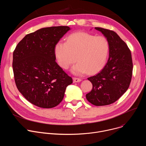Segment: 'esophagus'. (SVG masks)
<instances>
[{
	"mask_svg": "<svg viewBox=\"0 0 146 146\" xmlns=\"http://www.w3.org/2000/svg\"><path fill=\"white\" fill-rule=\"evenodd\" d=\"M73 82H80V81H81V79L80 78L73 77Z\"/></svg>",
	"mask_w": 146,
	"mask_h": 146,
	"instance_id": "34e87169",
	"label": "esophagus"
}]
</instances>
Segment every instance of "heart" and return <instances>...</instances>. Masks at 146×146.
Segmentation results:
<instances>
[{
    "mask_svg": "<svg viewBox=\"0 0 146 146\" xmlns=\"http://www.w3.org/2000/svg\"><path fill=\"white\" fill-rule=\"evenodd\" d=\"M109 51V43L106 37L95 36L84 32L70 35L66 42H58L55 54L59 65L67 69L77 61L72 69L76 74H95L105 66Z\"/></svg>",
    "mask_w": 146,
    "mask_h": 146,
    "instance_id": "b5f03b06",
    "label": "heart"
}]
</instances>
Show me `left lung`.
<instances>
[{
    "label": "left lung",
    "mask_w": 146,
    "mask_h": 146,
    "mask_svg": "<svg viewBox=\"0 0 146 146\" xmlns=\"http://www.w3.org/2000/svg\"><path fill=\"white\" fill-rule=\"evenodd\" d=\"M95 28L109 41V58L98 74L88 78L92 89L86 98L95 106H105L117 101L128 89L132 76V59L128 46L115 32Z\"/></svg>",
    "instance_id": "1"
}]
</instances>
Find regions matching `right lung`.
Listing matches in <instances>:
<instances>
[{"mask_svg":"<svg viewBox=\"0 0 146 146\" xmlns=\"http://www.w3.org/2000/svg\"><path fill=\"white\" fill-rule=\"evenodd\" d=\"M70 29L44 28L27 35L13 52V68L18 91L33 105L52 108L62 102L73 82L55 62V47Z\"/></svg>","mask_w":146,"mask_h":146,"instance_id":"1","label":"right lung"}]
</instances>
